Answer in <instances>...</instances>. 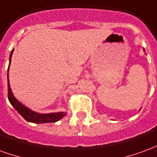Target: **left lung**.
Segmentation results:
<instances>
[{"label": "left lung", "instance_id": "obj_1", "mask_svg": "<svg viewBox=\"0 0 157 157\" xmlns=\"http://www.w3.org/2000/svg\"><path fill=\"white\" fill-rule=\"evenodd\" d=\"M144 51H145V49H144Z\"/></svg>", "mask_w": 157, "mask_h": 157}]
</instances>
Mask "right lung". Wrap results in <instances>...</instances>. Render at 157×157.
Listing matches in <instances>:
<instances>
[{
  "label": "right lung",
  "instance_id": "right-lung-1",
  "mask_svg": "<svg viewBox=\"0 0 157 157\" xmlns=\"http://www.w3.org/2000/svg\"><path fill=\"white\" fill-rule=\"evenodd\" d=\"M13 53V49L11 52L10 58H9V66L11 64V59H12V55ZM8 66V71H9ZM8 76V74H7ZM7 87H8V100L11 102L12 107L21 114L28 122L31 123H35V124H44V123H55V122L59 121V119L64 118L66 115V113L65 112H59V113H39L32 111L31 109L27 108L26 106L22 104L21 102L17 101L16 98L13 95L12 92V89L10 87V82H9V78H7Z\"/></svg>",
  "mask_w": 157,
  "mask_h": 157
}]
</instances>
